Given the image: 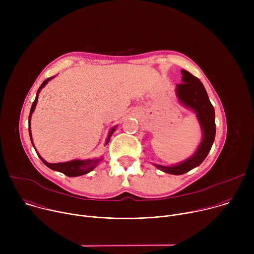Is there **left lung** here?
<instances>
[{
  "label": "left lung",
  "mask_w": 254,
  "mask_h": 254,
  "mask_svg": "<svg viewBox=\"0 0 254 254\" xmlns=\"http://www.w3.org/2000/svg\"><path fill=\"white\" fill-rule=\"evenodd\" d=\"M181 72L182 83L177 85L176 96L181 104L196 115L202 130V140L195 153L183 162L172 166L153 164L159 170L172 175L185 174L201 165L212 148L216 133L215 111L203 83L187 70L182 69Z\"/></svg>",
  "instance_id": "8db88e82"
}]
</instances>
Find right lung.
Returning <instances> with one entry per match:
<instances>
[{"label":"right lung","mask_w":254,"mask_h":254,"mask_svg":"<svg viewBox=\"0 0 254 254\" xmlns=\"http://www.w3.org/2000/svg\"><path fill=\"white\" fill-rule=\"evenodd\" d=\"M54 77H55V76L49 77V78H47L46 80L43 81V83L41 84V86H40L39 89L37 90V93H36V98H35L34 102L32 103V106H31V111H30V115H29L28 122H29V134H30L31 142H32L34 148H35V146H34L33 138H32V132H31V118H32V114H33L34 111H35L36 104H37L39 92H40V91L42 90V88H43L51 79H53ZM116 128H117V126L114 127L110 130V133H108L107 138H106V140H105V146L108 143V141H110L111 136H112L113 133L115 132ZM35 151H36V149H35ZM36 153H37L38 157L41 159V161H42L48 168H50L51 170H54V171H58V172H60V173H63L64 175H66V176H68V177H77V176H81V175L87 174V173L91 172L92 170H94L95 167L98 165V163L102 160V158H94V159H87V160H72V161L64 162V163H55V164H51V163L46 162V161L38 154L37 151H36Z\"/></svg>","instance_id":"add662e5"}]
</instances>
